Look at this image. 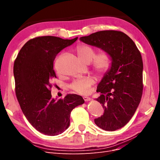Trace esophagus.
I'll list each match as a JSON object with an SVG mask.
<instances>
[{"mask_svg":"<svg viewBox=\"0 0 160 160\" xmlns=\"http://www.w3.org/2000/svg\"><path fill=\"white\" fill-rule=\"evenodd\" d=\"M83 99L85 100V101H89L91 100L90 98H88V97H83Z\"/></svg>","mask_w":160,"mask_h":160,"instance_id":"obj_1","label":"esophagus"}]
</instances>
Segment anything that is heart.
<instances>
[{
    "instance_id": "b5f03b06",
    "label": "heart",
    "mask_w": 160,
    "mask_h": 160,
    "mask_svg": "<svg viewBox=\"0 0 160 160\" xmlns=\"http://www.w3.org/2000/svg\"><path fill=\"white\" fill-rule=\"evenodd\" d=\"M77 52L81 61L85 62L91 61L93 69L98 76L103 75L108 71L111 60L108 53L101 51L95 55L93 47L87 45H81L77 47ZM95 83V79L91 76L85 77L74 81L71 85V88L79 94H88L90 88Z\"/></svg>"
}]
</instances>
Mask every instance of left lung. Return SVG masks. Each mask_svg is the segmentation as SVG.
Wrapping results in <instances>:
<instances>
[{
	"mask_svg": "<svg viewBox=\"0 0 160 160\" xmlns=\"http://www.w3.org/2000/svg\"><path fill=\"white\" fill-rule=\"evenodd\" d=\"M80 41L107 52L112 61L97 89L101 94L96 100L104 113L95 123L105 131L122 128L132 119L142 99L141 53L132 38L121 31H101L82 37Z\"/></svg>",
	"mask_w": 160,
	"mask_h": 160,
	"instance_id": "obj_1",
	"label": "left lung"
}]
</instances>
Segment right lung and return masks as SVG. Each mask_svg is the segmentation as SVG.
Masks as SVG:
<instances>
[{"instance_id": "1", "label": "right lung", "mask_w": 160, "mask_h": 160, "mask_svg": "<svg viewBox=\"0 0 160 160\" xmlns=\"http://www.w3.org/2000/svg\"><path fill=\"white\" fill-rule=\"evenodd\" d=\"M78 37L62 39L53 36L38 37L27 41L14 61L15 93L22 112L32 127L47 135L64 132L70 124V114L84 103L81 96L68 94L63 99L52 98L51 81L57 78L53 62L64 48Z\"/></svg>"}]
</instances>
